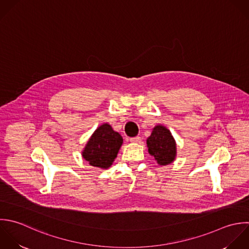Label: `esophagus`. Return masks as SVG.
I'll return each instance as SVG.
<instances>
[{
  "label": "esophagus",
  "instance_id": "esophagus-1",
  "mask_svg": "<svg viewBox=\"0 0 249 249\" xmlns=\"http://www.w3.org/2000/svg\"><path fill=\"white\" fill-rule=\"evenodd\" d=\"M130 142H135V143H139V142H142V139H141V137H134V138L130 139Z\"/></svg>",
  "mask_w": 249,
  "mask_h": 249
}]
</instances>
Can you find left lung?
Here are the masks:
<instances>
[{
	"instance_id": "1",
	"label": "left lung",
	"mask_w": 249,
	"mask_h": 249,
	"mask_svg": "<svg viewBox=\"0 0 249 249\" xmlns=\"http://www.w3.org/2000/svg\"><path fill=\"white\" fill-rule=\"evenodd\" d=\"M148 152L160 165H168L175 160L177 154L176 142L171 132L164 126H156L147 139Z\"/></svg>"
}]
</instances>
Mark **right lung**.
<instances>
[{
  "mask_svg": "<svg viewBox=\"0 0 249 249\" xmlns=\"http://www.w3.org/2000/svg\"><path fill=\"white\" fill-rule=\"evenodd\" d=\"M123 139L110 125L103 124L92 135L83 152V158L91 166L107 169L112 165Z\"/></svg>",
  "mask_w": 249,
  "mask_h": 249,
  "instance_id": "add662e5",
  "label": "right lung"
}]
</instances>
